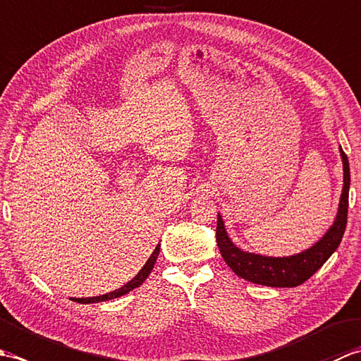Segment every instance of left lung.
Segmentation results:
<instances>
[{
    "mask_svg": "<svg viewBox=\"0 0 361 361\" xmlns=\"http://www.w3.org/2000/svg\"><path fill=\"white\" fill-rule=\"evenodd\" d=\"M343 159V192L340 197L338 212L332 226L321 239L302 252L287 257H268L255 252L243 251L235 247L225 229L224 219L217 216V245L221 257L229 268L242 279L267 287H296L307 281L313 273H317L326 260L331 257L343 239L344 229L348 224V204H349V185L350 172L346 153L340 147Z\"/></svg>",
    "mask_w": 361,
    "mask_h": 361,
    "instance_id": "8db88e82",
    "label": "left lung"
}]
</instances>
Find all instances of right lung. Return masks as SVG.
<instances>
[{
    "mask_svg": "<svg viewBox=\"0 0 361 361\" xmlns=\"http://www.w3.org/2000/svg\"><path fill=\"white\" fill-rule=\"evenodd\" d=\"M158 252H159V245L155 248V251L152 252V256L149 257L147 262H145V265L141 268V271L137 273L135 278L130 281L128 283H126L124 287H121L118 290L111 291V293H106V295H102V296H94V298H79V299H74V301H78L80 304H91V302H101V301H109V299H113V298H119L122 295L128 293V291H132L133 288L140 287L141 283L149 278L150 271L153 270V265H155L157 262V257H158Z\"/></svg>",
    "mask_w": 361,
    "mask_h": 361,
    "instance_id": "right-lung-1",
    "label": "right lung"
}]
</instances>
